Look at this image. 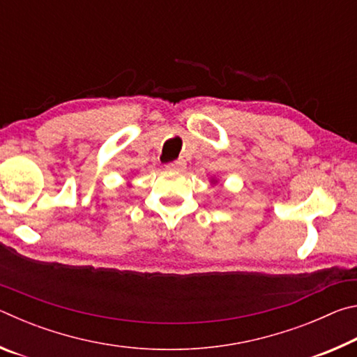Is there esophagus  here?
<instances>
[{
  "label": "esophagus",
  "mask_w": 357,
  "mask_h": 357,
  "mask_svg": "<svg viewBox=\"0 0 357 357\" xmlns=\"http://www.w3.org/2000/svg\"><path fill=\"white\" fill-rule=\"evenodd\" d=\"M185 160H174V162H170V164H167V168L168 170L172 172H183L185 170Z\"/></svg>",
  "instance_id": "obj_1"
}]
</instances>
